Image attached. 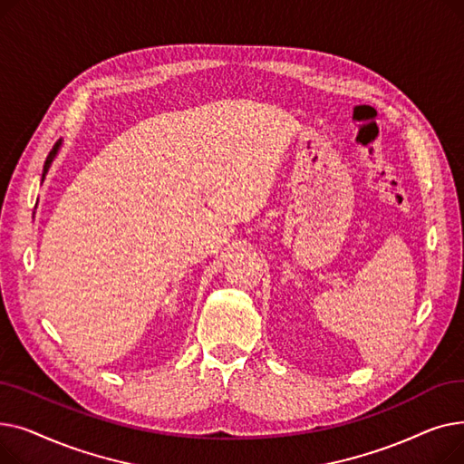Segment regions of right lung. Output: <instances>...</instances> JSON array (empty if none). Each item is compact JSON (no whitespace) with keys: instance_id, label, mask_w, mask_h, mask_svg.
Returning a JSON list of instances; mask_svg holds the SVG:
<instances>
[{"instance_id":"right-lung-1","label":"right lung","mask_w":464,"mask_h":464,"mask_svg":"<svg viewBox=\"0 0 464 464\" xmlns=\"http://www.w3.org/2000/svg\"><path fill=\"white\" fill-rule=\"evenodd\" d=\"M58 146H60V140L53 146V150H51V154L46 156V161H44V167H43V179H44V175H46V170H48V167H51V163H53V160H54V156H56V152H58Z\"/></svg>"}]
</instances>
